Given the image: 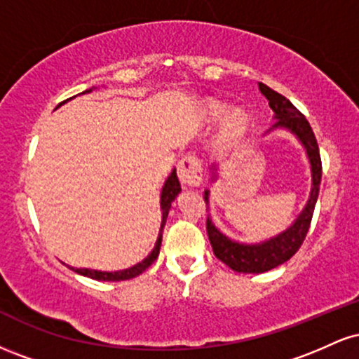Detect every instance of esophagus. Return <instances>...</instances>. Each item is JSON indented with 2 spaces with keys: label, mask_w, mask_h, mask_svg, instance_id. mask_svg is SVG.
<instances>
[{
  "label": "esophagus",
  "mask_w": 359,
  "mask_h": 359,
  "mask_svg": "<svg viewBox=\"0 0 359 359\" xmlns=\"http://www.w3.org/2000/svg\"><path fill=\"white\" fill-rule=\"evenodd\" d=\"M177 175L184 187H197L203 182V167L196 155H185L177 165Z\"/></svg>",
  "instance_id": "1"
}]
</instances>
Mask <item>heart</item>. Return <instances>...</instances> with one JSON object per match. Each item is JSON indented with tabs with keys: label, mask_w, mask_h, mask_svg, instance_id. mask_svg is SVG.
Here are the masks:
<instances>
[{
	"label": "heart",
	"mask_w": 359,
	"mask_h": 359,
	"mask_svg": "<svg viewBox=\"0 0 359 359\" xmlns=\"http://www.w3.org/2000/svg\"><path fill=\"white\" fill-rule=\"evenodd\" d=\"M204 114L209 121H217L226 114V104L221 101H208L204 104ZM250 128V116L241 109L229 111L222 121V140L226 143H236L245 137Z\"/></svg>",
	"instance_id": "obj_1"
}]
</instances>
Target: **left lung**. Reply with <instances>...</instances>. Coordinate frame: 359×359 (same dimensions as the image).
Segmentation results:
<instances>
[{
  "mask_svg": "<svg viewBox=\"0 0 359 359\" xmlns=\"http://www.w3.org/2000/svg\"><path fill=\"white\" fill-rule=\"evenodd\" d=\"M258 88L262 90L263 96L269 100L270 108L275 113L273 118L277 121H275L273 128H285L290 133H294L304 148H306L307 158L311 162L312 189L306 208L299 214L294 224L287 228L283 233L277 234V236L257 243V245H245V243L229 240L226 234H222L212 224V221L208 216L205 228H208V236L209 241H211L214 255L222 263H226L229 269L240 271V273H263V271H269L275 269V266L282 265V263H285L287 259H290L297 253L304 240H306L309 228H311L312 214H314L317 196H319L320 175H323L319 145H317L316 135L306 116L285 96L278 94L277 90L270 89L269 86L262 84V82L258 84ZM204 201L205 204L209 203V191H204Z\"/></svg>",
  "mask_w": 359,
  "mask_h": 359,
  "instance_id": "1",
  "label": "left lung"
}]
</instances>
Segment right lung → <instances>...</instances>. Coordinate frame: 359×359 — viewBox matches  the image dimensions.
Masks as SVG:
<instances>
[{"instance_id":"1","label":"right lung","mask_w":359,"mask_h":359,"mask_svg":"<svg viewBox=\"0 0 359 359\" xmlns=\"http://www.w3.org/2000/svg\"><path fill=\"white\" fill-rule=\"evenodd\" d=\"M90 90H93V89L84 90V93H82V94L90 93ZM179 192H180V182H179V179H177V172L172 170V174L168 175V179L165 180V184H163L162 194H160V208H162V224H160L158 238H156L155 248L151 250V253L148 255V257L143 259V262L137 263V265L131 266V269L118 270V271H101V270H90V269H74V266H69V269L76 271V273L84 275V277L94 278V280H102V282H121V280H130V278L138 277V275L143 273V271H145L148 266H150L151 263L155 262L156 257H158L160 246H162L163 226H165L168 211H170V205H172V203H174L175 197L179 196Z\"/></svg>"}]
</instances>
